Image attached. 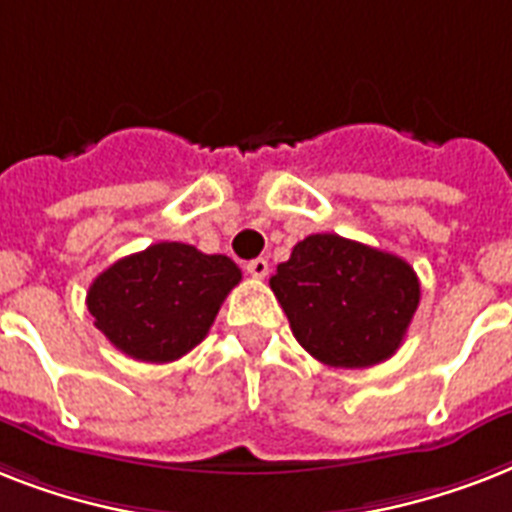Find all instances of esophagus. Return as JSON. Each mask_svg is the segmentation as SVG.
Instances as JSON below:
<instances>
[{
	"mask_svg": "<svg viewBox=\"0 0 512 512\" xmlns=\"http://www.w3.org/2000/svg\"><path fill=\"white\" fill-rule=\"evenodd\" d=\"M247 273L252 279H265L268 276V260L265 257H255L247 263Z\"/></svg>",
	"mask_w": 512,
	"mask_h": 512,
	"instance_id": "esophagus-1",
	"label": "esophagus"
}]
</instances>
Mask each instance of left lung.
<instances>
[{"instance_id":"obj_1","label":"left lung","mask_w":512,"mask_h":512,"mask_svg":"<svg viewBox=\"0 0 512 512\" xmlns=\"http://www.w3.org/2000/svg\"><path fill=\"white\" fill-rule=\"evenodd\" d=\"M271 289L297 342L321 364L342 369L393 356L420 305L412 265L337 233L297 241Z\"/></svg>"}]
</instances>
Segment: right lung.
<instances>
[{
    "instance_id": "right-lung-1",
    "label": "right lung",
    "mask_w": 512,
    "mask_h": 512,
    "mask_svg": "<svg viewBox=\"0 0 512 512\" xmlns=\"http://www.w3.org/2000/svg\"><path fill=\"white\" fill-rule=\"evenodd\" d=\"M239 281L231 257L159 241L100 273L87 292V308L114 348L138 361L167 364L207 337Z\"/></svg>"
}]
</instances>
